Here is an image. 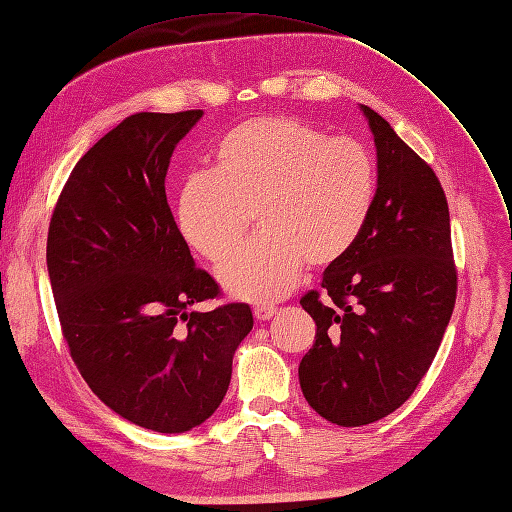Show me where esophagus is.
<instances>
[{"label":"esophagus","instance_id":"34e87169","mask_svg":"<svg viewBox=\"0 0 512 512\" xmlns=\"http://www.w3.org/2000/svg\"><path fill=\"white\" fill-rule=\"evenodd\" d=\"M276 313H278V308L276 306H269V304H263V306H256L254 308V317L258 321H269Z\"/></svg>","mask_w":512,"mask_h":512}]
</instances>
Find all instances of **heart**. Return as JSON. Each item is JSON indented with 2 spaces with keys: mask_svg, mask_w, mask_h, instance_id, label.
I'll list each match as a JSON object with an SVG mask.
<instances>
[{
  "mask_svg": "<svg viewBox=\"0 0 512 512\" xmlns=\"http://www.w3.org/2000/svg\"><path fill=\"white\" fill-rule=\"evenodd\" d=\"M376 162L352 136H328L297 117H254L221 136L215 173L182 184L178 228L199 256L221 263L252 226L263 232L219 271L247 302L293 291L304 265L350 252L376 199Z\"/></svg>",
  "mask_w": 512,
  "mask_h": 512,
  "instance_id": "obj_1",
  "label": "heart"
}]
</instances>
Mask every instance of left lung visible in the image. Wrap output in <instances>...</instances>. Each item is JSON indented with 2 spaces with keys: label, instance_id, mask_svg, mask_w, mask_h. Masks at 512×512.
Returning a JSON list of instances; mask_svg holds the SVG:
<instances>
[{
  "label": "left lung",
  "instance_id": "8db88e82",
  "mask_svg": "<svg viewBox=\"0 0 512 512\" xmlns=\"http://www.w3.org/2000/svg\"><path fill=\"white\" fill-rule=\"evenodd\" d=\"M378 152L371 215L350 252L299 304L315 319L299 363L306 402L356 428L400 408L439 352L456 304L450 208L436 173L363 106Z\"/></svg>",
  "mask_w": 512,
  "mask_h": 512
}]
</instances>
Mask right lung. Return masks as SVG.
<instances>
[{"mask_svg":"<svg viewBox=\"0 0 512 512\" xmlns=\"http://www.w3.org/2000/svg\"><path fill=\"white\" fill-rule=\"evenodd\" d=\"M202 110L136 112L65 182L49 221L47 271L62 339L91 391L154 432H186L221 404L249 304L219 299L171 215L169 158Z\"/></svg>","mask_w":512,"mask_h":512,"instance_id":"right-lung-1","label":"right lung"}]
</instances>
